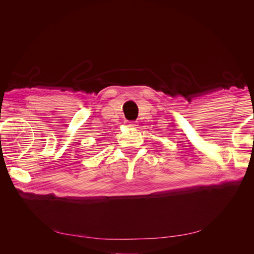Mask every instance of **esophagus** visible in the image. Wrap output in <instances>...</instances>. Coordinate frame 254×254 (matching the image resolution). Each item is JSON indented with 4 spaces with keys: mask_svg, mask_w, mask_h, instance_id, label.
<instances>
[{
    "mask_svg": "<svg viewBox=\"0 0 254 254\" xmlns=\"http://www.w3.org/2000/svg\"><path fill=\"white\" fill-rule=\"evenodd\" d=\"M127 126L128 127H135L136 124H135V122H128L127 123Z\"/></svg>",
    "mask_w": 254,
    "mask_h": 254,
    "instance_id": "obj_1",
    "label": "esophagus"
}]
</instances>
